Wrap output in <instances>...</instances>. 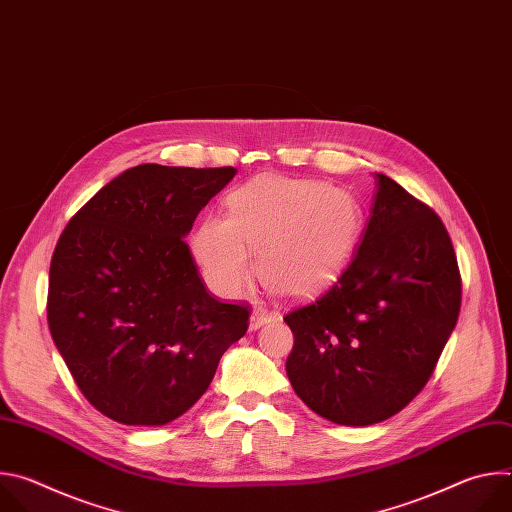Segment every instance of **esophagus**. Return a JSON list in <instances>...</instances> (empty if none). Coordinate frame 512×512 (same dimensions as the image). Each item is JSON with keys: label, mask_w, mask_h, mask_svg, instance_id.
<instances>
[{"label": "esophagus", "mask_w": 512, "mask_h": 512, "mask_svg": "<svg viewBox=\"0 0 512 512\" xmlns=\"http://www.w3.org/2000/svg\"><path fill=\"white\" fill-rule=\"evenodd\" d=\"M273 318V314H269L267 310H255L253 314H251V322H249V326H251V330H257V328H261V326H265L269 320Z\"/></svg>", "instance_id": "1"}]
</instances>
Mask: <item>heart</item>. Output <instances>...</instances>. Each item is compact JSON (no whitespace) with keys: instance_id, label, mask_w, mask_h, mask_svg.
I'll use <instances>...</instances> for the list:
<instances>
[{"instance_id":"1","label":"heart","mask_w":512,"mask_h":512,"mask_svg":"<svg viewBox=\"0 0 512 512\" xmlns=\"http://www.w3.org/2000/svg\"><path fill=\"white\" fill-rule=\"evenodd\" d=\"M362 233L356 198L324 182L255 178L227 198V216H204L194 259L214 294L239 298L255 277L283 298H308L348 265Z\"/></svg>"}]
</instances>
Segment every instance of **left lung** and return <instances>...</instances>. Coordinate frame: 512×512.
Returning a JSON list of instances; mask_svg holds the SVG:
<instances>
[{
    "mask_svg": "<svg viewBox=\"0 0 512 512\" xmlns=\"http://www.w3.org/2000/svg\"><path fill=\"white\" fill-rule=\"evenodd\" d=\"M369 225L338 281L283 320L296 395L338 425H373L429 381L460 314L462 279L444 223L377 174Z\"/></svg>",
    "mask_w": 512,
    "mask_h": 512,
    "instance_id": "obj_1",
    "label": "left lung"
}]
</instances>
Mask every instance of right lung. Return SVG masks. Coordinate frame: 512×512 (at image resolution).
Returning a JSON list of instances; mask_svg holds the SVG:
<instances>
[{
    "mask_svg": "<svg viewBox=\"0 0 512 512\" xmlns=\"http://www.w3.org/2000/svg\"><path fill=\"white\" fill-rule=\"evenodd\" d=\"M235 174L141 164L103 186L62 231L48 328L81 393L109 419L174 421L245 336L249 306L214 300L184 243Z\"/></svg>",
    "mask_w": 512,
    "mask_h": 512,
    "instance_id": "add662e5",
    "label": "right lung"
}]
</instances>
